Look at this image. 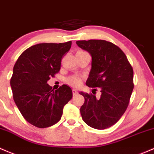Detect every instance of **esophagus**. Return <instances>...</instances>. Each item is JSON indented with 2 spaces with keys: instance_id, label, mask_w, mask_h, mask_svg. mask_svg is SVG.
Listing matches in <instances>:
<instances>
[{
  "instance_id": "obj_1",
  "label": "esophagus",
  "mask_w": 154,
  "mask_h": 154,
  "mask_svg": "<svg viewBox=\"0 0 154 154\" xmlns=\"http://www.w3.org/2000/svg\"><path fill=\"white\" fill-rule=\"evenodd\" d=\"M72 94H73V96H76V95L78 94L77 90H75V89H73V90H72Z\"/></svg>"
}]
</instances>
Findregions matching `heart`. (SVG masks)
<instances>
[{
    "label": "heart",
    "instance_id": "b5f03b06",
    "mask_svg": "<svg viewBox=\"0 0 154 154\" xmlns=\"http://www.w3.org/2000/svg\"><path fill=\"white\" fill-rule=\"evenodd\" d=\"M66 82L67 84H69V85L73 87H77L79 85H80L81 82H82V80L79 76H76V75H72V76H70L66 79Z\"/></svg>",
    "mask_w": 154,
    "mask_h": 154
}]
</instances>
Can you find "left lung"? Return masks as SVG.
<instances>
[{"instance_id":"obj_1","label":"left lung","mask_w":154,"mask_h":154,"mask_svg":"<svg viewBox=\"0 0 154 154\" xmlns=\"http://www.w3.org/2000/svg\"><path fill=\"white\" fill-rule=\"evenodd\" d=\"M76 44L92 57L87 86L100 88L101 93L99 99L79 93L85 98L80 109L82 119L95 129H106L115 125L128 107L134 89V70L122 50L111 42L89 40Z\"/></svg>"}]
</instances>
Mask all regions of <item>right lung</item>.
Here are the masks:
<instances>
[{
    "label": "right lung",
    "mask_w": 154,
    "mask_h": 154,
    "mask_svg": "<svg viewBox=\"0 0 154 154\" xmlns=\"http://www.w3.org/2000/svg\"><path fill=\"white\" fill-rule=\"evenodd\" d=\"M72 42L42 43L32 46L19 56L10 80L13 99L23 118L39 128L56 124L64 105L72 97L71 88L63 85L53 90L47 84L60 70L62 57Z\"/></svg>",
    "instance_id": "1"
}]
</instances>
